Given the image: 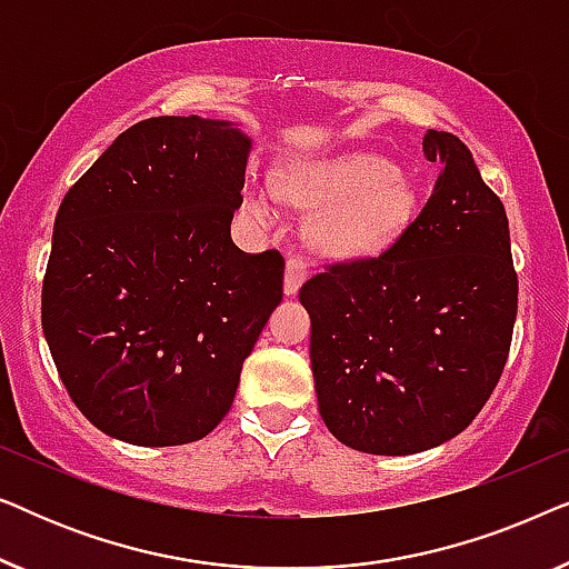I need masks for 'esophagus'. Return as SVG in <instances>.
<instances>
[{
    "label": "esophagus",
    "mask_w": 569,
    "mask_h": 569,
    "mask_svg": "<svg viewBox=\"0 0 569 569\" xmlns=\"http://www.w3.org/2000/svg\"><path fill=\"white\" fill-rule=\"evenodd\" d=\"M306 277H308V263L302 261L300 256H290L284 269V295L298 292L300 284L306 282Z\"/></svg>",
    "instance_id": "1"
}]
</instances>
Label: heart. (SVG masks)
<instances>
[{
  "label": "heart",
  "instance_id": "b5f03b06",
  "mask_svg": "<svg viewBox=\"0 0 569 569\" xmlns=\"http://www.w3.org/2000/svg\"><path fill=\"white\" fill-rule=\"evenodd\" d=\"M284 191L302 207H331L318 220L321 246L341 253L370 251L401 230L415 209L411 186L391 162L378 154H345L295 166L284 178ZM248 209L263 224L279 222V201L271 189L248 193Z\"/></svg>",
  "mask_w": 569,
  "mask_h": 569
}]
</instances>
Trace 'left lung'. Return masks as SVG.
<instances>
[{
  "label": "left lung",
  "mask_w": 569,
  "mask_h": 569,
  "mask_svg": "<svg viewBox=\"0 0 569 569\" xmlns=\"http://www.w3.org/2000/svg\"><path fill=\"white\" fill-rule=\"evenodd\" d=\"M422 147L440 166L422 212L380 253L300 287L323 422L372 456L463 432L502 376L518 313L500 197L456 134L430 129Z\"/></svg>",
  "instance_id": "1"
}]
</instances>
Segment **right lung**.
I'll return each instance as SVG.
<instances>
[{
    "label": "right lung",
    "mask_w": 569,
    "mask_h": 569,
    "mask_svg": "<svg viewBox=\"0 0 569 569\" xmlns=\"http://www.w3.org/2000/svg\"><path fill=\"white\" fill-rule=\"evenodd\" d=\"M248 150L230 121L144 119L61 201L43 333L69 399L116 440L207 438L282 300V253L230 238Z\"/></svg>",
    "instance_id": "obj_1"
}]
</instances>
